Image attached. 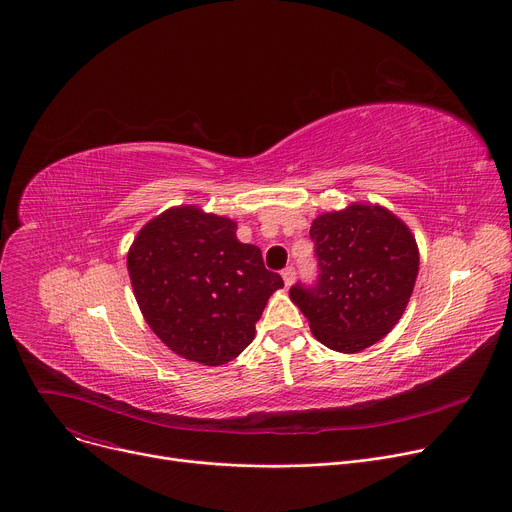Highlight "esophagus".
<instances>
[{
	"mask_svg": "<svg viewBox=\"0 0 512 512\" xmlns=\"http://www.w3.org/2000/svg\"><path fill=\"white\" fill-rule=\"evenodd\" d=\"M282 278H284V284L286 286H292L294 278H296V269L292 265H288L284 271H282Z\"/></svg>",
	"mask_w": 512,
	"mask_h": 512,
	"instance_id": "34e87169",
	"label": "esophagus"
}]
</instances>
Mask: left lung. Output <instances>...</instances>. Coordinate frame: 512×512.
Masks as SVG:
<instances>
[{"instance_id": "1", "label": "left lung", "mask_w": 512, "mask_h": 512, "mask_svg": "<svg viewBox=\"0 0 512 512\" xmlns=\"http://www.w3.org/2000/svg\"><path fill=\"white\" fill-rule=\"evenodd\" d=\"M319 276L290 288L313 335L335 352L377 344L401 319L418 278L416 238L381 206L352 203L313 220Z\"/></svg>"}]
</instances>
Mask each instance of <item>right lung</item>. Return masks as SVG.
<instances>
[{
    "label": "right lung",
    "mask_w": 512,
    "mask_h": 512,
    "mask_svg": "<svg viewBox=\"0 0 512 512\" xmlns=\"http://www.w3.org/2000/svg\"><path fill=\"white\" fill-rule=\"evenodd\" d=\"M135 300L175 354L220 366L255 337L269 296L284 286L259 247L236 238V222L195 206L150 220L127 253Z\"/></svg>",
    "instance_id": "add662e5"
}]
</instances>
